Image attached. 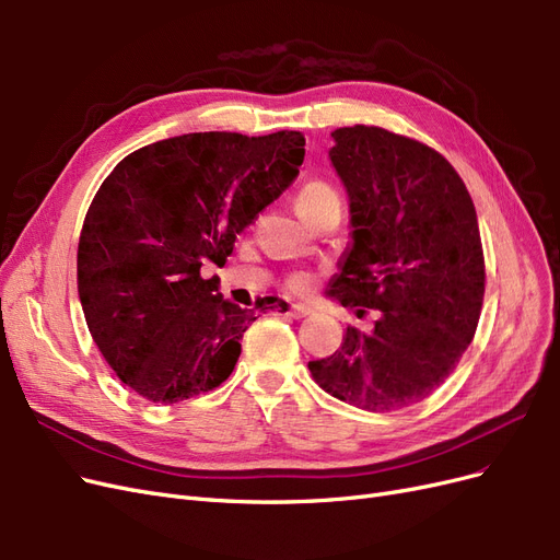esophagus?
Returning <instances> with one entry per match:
<instances>
[{"mask_svg": "<svg viewBox=\"0 0 560 560\" xmlns=\"http://www.w3.org/2000/svg\"><path fill=\"white\" fill-rule=\"evenodd\" d=\"M290 315H292L294 319H303V317H308V315H313V308H311V306H303V303H299V306H292Z\"/></svg>", "mask_w": 560, "mask_h": 560, "instance_id": "obj_1", "label": "esophagus"}]
</instances>
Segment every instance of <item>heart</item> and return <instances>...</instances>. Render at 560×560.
Wrapping results in <instances>:
<instances>
[{"label": "heart", "mask_w": 560, "mask_h": 560, "mask_svg": "<svg viewBox=\"0 0 560 560\" xmlns=\"http://www.w3.org/2000/svg\"><path fill=\"white\" fill-rule=\"evenodd\" d=\"M334 202H338V196L325 182H311L303 186L296 196V208L303 217L308 219V222L327 206H334ZM287 287H290V290L296 294H303V292H308L311 278L306 273H294L290 280H287Z\"/></svg>", "instance_id": "heart-1"}]
</instances>
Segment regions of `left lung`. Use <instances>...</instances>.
I'll return each mask as SVG.
<instances>
[{
	"label": "left lung",
	"mask_w": 560,
	"mask_h": 560,
	"mask_svg": "<svg viewBox=\"0 0 560 560\" xmlns=\"http://www.w3.org/2000/svg\"><path fill=\"white\" fill-rule=\"evenodd\" d=\"M329 159L350 200V245L329 296L376 308L348 327L313 381L358 409L387 413L430 397L471 343L483 303V249L465 182L439 151L376 126L336 128Z\"/></svg>",
	"instance_id": "obj_1"
}]
</instances>
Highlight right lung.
Masks as SVG:
<instances>
[{"instance_id":"obj_1","label":"right lung","mask_w":560,"mask_h":560,"mask_svg":"<svg viewBox=\"0 0 560 560\" xmlns=\"http://www.w3.org/2000/svg\"><path fill=\"white\" fill-rule=\"evenodd\" d=\"M303 144L296 130L189 132L132 151L97 189L79 301L103 358L144 399L177 404L231 376L257 317L200 268L226 264L235 233L296 179Z\"/></svg>"}]
</instances>
